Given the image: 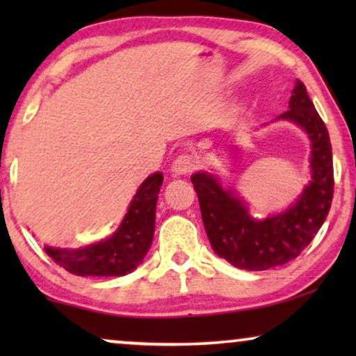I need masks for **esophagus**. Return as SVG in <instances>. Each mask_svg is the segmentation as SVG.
<instances>
[{
    "label": "esophagus",
    "instance_id": "34e87169",
    "mask_svg": "<svg viewBox=\"0 0 356 356\" xmlns=\"http://www.w3.org/2000/svg\"><path fill=\"white\" fill-rule=\"evenodd\" d=\"M196 167L197 162L193 155H179L172 165V173L175 177H177V175H189L196 170Z\"/></svg>",
    "mask_w": 356,
    "mask_h": 356
}]
</instances>
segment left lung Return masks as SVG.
<instances>
[{"mask_svg":"<svg viewBox=\"0 0 356 356\" xmlns=\"http://www.w3.org/2000/svg\"><path fill=\"white\" fill-rule=\"evenodd\" d=\"M277 120L298 126L311 143V179L284 212L256 218L240 194L233 188H223L216 173L197 172L191 177L212 250L238 269L267 270L295 259L323 227L332 202L329 133L303 82H295L289 110Z\"/></svg>","mask_w":356,"mask_h":356,"instance_id":"obj_1","label":"left lung"}]
</instances>
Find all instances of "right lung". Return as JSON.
Instances as JSON below:
<instances>
[{
	"label": "right lung",
	"mask_w": 356,
	"mask_h": 356,
	"mask_svg": "<svg viewBox=\"0 0 356 356\" xmlns=\"http://www.w3.org/2000/svg\"><path fill=\"white\" fill-rule=\"evenodd\" d=\"M162 181L160 172L144 179L120 227L110 236L82 248L45 246L47 254L67 272L82 277H121L133 272L152 245Z\"/></svg>",
	"instance_id": "right-lung-1"
}]
</instances>
